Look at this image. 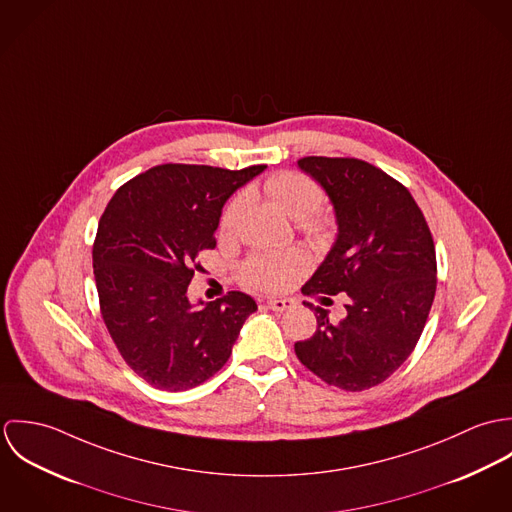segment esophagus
<instances>
[{
	"mask_svg": "<svg viewBox=\"0 0 512 512\" xmlns=\"http://www.w3.org/2000/svg\"><path fill=\"white\" fill-rule=\"evenodd\" d=\"M272 311H288V309H292L295 307V301L290 299V297H272V299H268V303H266Z\"/></svg>",
	"mask_w": 512,
	"mask_h": 512,
	"instance_id": "34e87169",
	"label": "esophagus"
}]
</instances>
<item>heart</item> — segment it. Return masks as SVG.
<instances>
[{
  "mask_svg": "<svg viewBox=\"0 0 512 512\" xmlns=\"http://www.w3.org/2000/svg\"><path fill=\"white\" fill-rule=\"evenodd\" d=\"M264 191L272 197L292 219L299 220V228L311 236L327 234L331 219L317 213L323 205L325 193L321 185L299 171H282L264 183ZM244 211V197H234L220 217V232H232ZM309 268V258L303 250H282L252 254L240 268V282L248 290L282 292L290 288Z\"/></svg>",
  "mask_w": 512,
  "mask_h": 512,
  "instance_id": "1",
  "label": "heart"
}]
</instances>
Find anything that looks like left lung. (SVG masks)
Instances as JSON below:
<instances>
[{"instance_id":"left-lung-1","label":"left lung","mask_w":512,"mask_h":512,"mask_svg":"<svg viewBox=\"0 0 512 512\" xmlns=\"http://www.w3.org/2000/svg\"><path fill=\"white\" fill-rule=\"evenodd\" d=\"M297 165L327 191L339 236L305 295L347 293V315L315 311L313 337L295 355L329 386L349 392L384 382L412 355L426 327L438 284L430 226L410 191L355 157H301Z\"/></svg>"}]
</instances>
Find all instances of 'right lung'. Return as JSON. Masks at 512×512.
<instances>
[{
    "label": "right lung",
    "instance_id": "1",
    "mask_svg": "<svg viewBox=\"0 0 512 512\" xmlns=\"http://www.w3.org/2000/svg\"><path fill=\"white\" fill-rule=\"evenodd\" d=\"M264 167L155 165L102 213L92 246L100 313L126 365L153 388L181 392L209 380L258 309L242 292L193 307L187 288L203 270L199 254L217 246L226 199Z\"/></svg>",
    "mask_w": 512,
    "mask_h": 512
}]
</instances>
